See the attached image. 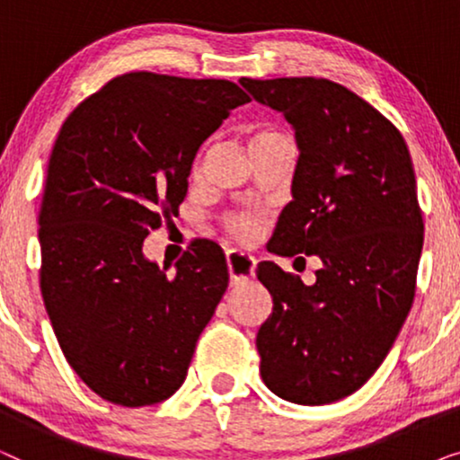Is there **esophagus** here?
<instances>
[{
    "label": "esophagus",
    "instance_id": "esophagus-1",
    "mask_svg": "<svg viewBox=\"0 0 460 460\" xmlns=\"http://www.w3.org/2000/svg\"><path fill=\"white\" fill-rule=\"evenodd\" d=\"M226 263H228V272H230L232 285L253 279L255 257L243 255V253H238V251H228V253H226Z\"/></svg>",
    "mask_w": 460,
    "mask_h": 460
}]
</instances>
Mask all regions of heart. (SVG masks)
<instances>
[{
    "label": "heart",
    "mask_w": 460,
    "mask_h": 460,
    "mask_svg": "<svg viewBox=\"0 0 460 460\" xmlns=\"http://www.w3.org/2000/svg\"><path fill=\"white\" fill-rule=\"evenodd\" d=\"M276 136H282V134H279V131H260V134L253 137V142L266 140V137H276ZM226 226H228L232 236L238 238V241H251V238L257 234V222L249 216H230L226 219Z\"/></svg>",
    "instance_id": "heart-1"
}]
</instances>
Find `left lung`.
Listing matches in <instances>:
<instances>
[{
	"label": "left lung",
	"mask_w": 460,
	"mask_h": 460,
	"mask_svg": "<svg viewBox=\"0 0 460 460\" xmlns=\"http://www.w3.org/2000/svg\"><path fill=\"white\" fill-rule=\"evenodd\" d=\"M241 85L285 115L299 148L268 251L323 261L314 285L274 261L257 266L274 301L257 332L260 373L282 400L331 404L375 375L412 307L425 228L412 159L395 125L335 81Z\"/></svg>",
	"instance_id": "8db88e82"
}]
</instances>
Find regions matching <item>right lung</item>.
<instances>
[{"mask_svg": "<svg viewBox=\"0 0 460 460\" xmlns=\"http://www.w3.org/2000/svg\"><path fill=\"white\" fill-rule=\"evenodd\" d=\"M244 102L232 81L137 71L62 123L40 211L41 295L66 362L112 404L178 392L228 288L216 243L194 241L172 276L142 244L184 200L200 144Z\"/></svg>", "mask_w": 460, "mask_h": 460, "instance_id": "obj_1", "label": "right lung"}]
</instances>
